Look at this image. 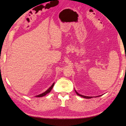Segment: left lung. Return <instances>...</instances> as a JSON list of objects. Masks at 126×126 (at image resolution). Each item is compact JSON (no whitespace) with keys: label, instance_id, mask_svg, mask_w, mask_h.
I'll return each instance as SVG.
<instances>
[{"label":"left lung","instance_id":"left-lung-1","mask_svg":"<svg viewBox=\"0 0 126 126\" xmlns=\"http://www.w3.org/2000/svg\"><path fill=\"white\" fill-rule=\"evenodd\" d=\"M75 92H76V93L77 94L78 96H81V97H83V98H86V99H90V98H92L93 97H90V96H83V95H82V94H79L78 93H77V91H76L75 89ZM101 95H100V96H97V97H100V96H101Z\"/></svg>","mask_w":126,"mask_h":126}]
</instances>
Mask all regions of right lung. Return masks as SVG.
<instances>
[{"instance_id":"1","label":"right lung","mask_w":126,"mask_h":126,"mask_svg":"<svg viewBox=\"0 0 126 126\" xmlns=\"http://www.w3.org/2000/svg\"><path fill=\"white\" fill-rule=\"evenodd\" d=\"M54 83H55V82L53 83L52 85H51V86L49 87V88L46 91H45V92H44L43 93H42V94H40L39 95H37V96H36L35 97H43V96H45V95H46L47 94L50 93V91H51V90H52L53 87H54Z\"/></svg>"}]
</instances>
